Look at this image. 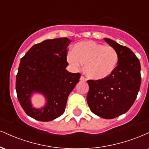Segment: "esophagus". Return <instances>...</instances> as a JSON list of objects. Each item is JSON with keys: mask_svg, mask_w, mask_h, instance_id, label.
<instances>
[{"mask_svg": "<svg viewBox=\"0 0 149 149\" xmlns=\"http://www.w3.org/2000/svg\"><path fill=\"white\" fill-rule=\"evenodd\" d=\"M80 80H82V81H85V80H86V78H85L83 76H80Z\"/></svg>", "mask_w": 149, "mask_h": 149, "instance_id": "esophagus-1", "label": "esophagus"}]
</instances>
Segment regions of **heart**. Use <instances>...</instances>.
Wrapping results in <instances>:
<instances>
[{"label":"heart","mask_w":149,"mask_h":149,"mask_svg":"<svg viewBox=\"0 0 149 149\" xmlns=\"http://www.w3.org/2000/svg\"><path fill=\"white\" fill-rule=\"evenodd\" d=\"M67 61L73 67L84 63V71L88 78L103 80L113 73L117 66L118 54L114 47L94 41H83L73 47L67 55Z\"/></svg>","instance_id":"obj_1"}]
</instances>
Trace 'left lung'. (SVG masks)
<instances>
[{
	"instance_id": "1",
	"label": "left lung",
	"mask_w": 149,
	"mask_h": 149,
	"mask_svg": "<svg viewBox=\"0 0 149 149\" xmlns=\"http://www.w3.org/2000/svg\"><path fill=\"white\" fill-rule=\"evenodd\" d=\"M104 40L117 51L118 65L105 79L88 80L87 101L93 113L112 119L127 112L134 104L141 85V65L130 49L111 39Z\"/></svg>"
}]
</instances>
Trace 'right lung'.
<instances>
[{
    "instance_id": "obj_1",
    "label": "right lung",
    "mask_w": 149,
    "mask_h": 149,
    "mask_svg": "<svg viewBox=\"0 0 149 149\" xmlns=\"http://www.w3.org/2000/svg\"><path fill=\"white\" fill-rule=\"evenodd\" d=\"M67 38L45 40L31 47L20 60L16 76V91L20 105L26 113L42 122L52 120L64 113L68 97L79 82L80 73L66 69ZM34 91L43 93L46 107L36 109L30 97Z\"/></svg>"
}]
</instances>
